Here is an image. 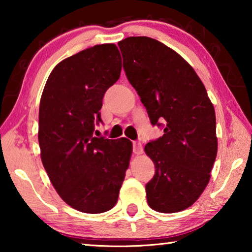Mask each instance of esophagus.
I'll list each match as a JSON object with an SVG mask.
<instances>
[{
  "instance_id": "obj_1",
  "label": "esophagus",
  "mask_w": 252,
  "mask_h": 252,
  "mask_svg": "<svg viewBox=\"0 0 252 252\" xmlns=\"http://www.w3.org/2000/svg\"><path fill=\"white\" fill-rule=\"evenodd\" d=\"M132 150H133L134 155H141V153L143 152L141 142H140V141H133V142H132Z\"/></svg>"
}]
</instances>
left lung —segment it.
Instances as JSON below:
<instances>
[{
	"mask_svg": "<svg viewBox=\"0 0 252 252\" xmlns=\"http://www.w3.org/2000/svg\"><path fill=\"white\" fill-rule=\"evenodd\" d=\"M123 69L163 135L144 147L156 167L146 185L148 204L158 212L189 208L206 189L218 142L216 113L206 88L176 51L148 36L118 43Z\"/></svg>",
	"mask_w": 252,
	"mask_h": 252,
	"instance_id": "left-lung-1",
	"label": "left lung"
}]
</instances>
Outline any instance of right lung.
Returning <instances> with one entry per match:
<instances>
[{
    "mask_svg": "<svg viewBox=\"0 0 252 252\" xmlns=\"http://www.w3.org/2000/svg\"><path fill=\"white\" fill-rule=\"evenodd\" d=\"M116 44H100L66 58L51 72L40 101L39 144L46 173L75 210L112 209L129 168L132 143L93 135L104 93L121 73Z\"/></svg>",
    "mask_w": 252,
    "mask_h": 252,
    "instance_id": "add662e5",
    "label": "right lung"
}]
</instances>
